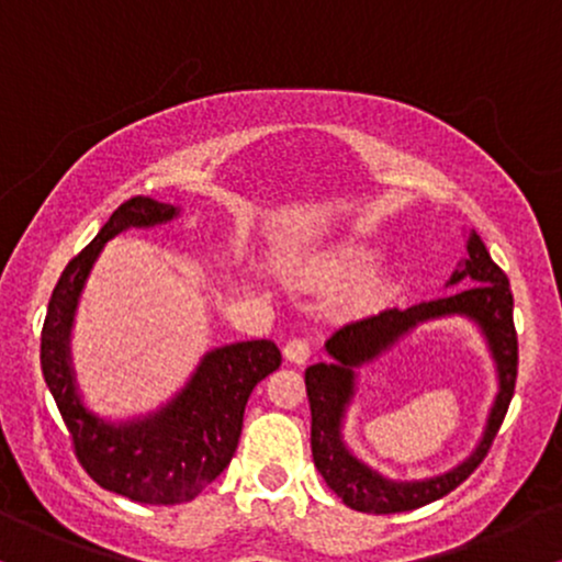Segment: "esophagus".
<instances>
[{
	"label": "esophagus",
	"mask_w": 562,
	"mask_h": 562,
	"mask_svg": "<svg viewBox=\"0 0 562 562\" xmlns=\"http://www.w3.org/2000/svg\"><path fill=\"white\" fill-rule=\"evenodd\" d=\"M282 351H285L288 362L303 364L308 359V353H312V346H308L306 338H293V340H288Z\"/></svg>",
	"instance_id": "34e87169"
}]
</instances>
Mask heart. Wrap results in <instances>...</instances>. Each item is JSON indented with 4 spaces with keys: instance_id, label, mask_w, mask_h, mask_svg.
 <instances>
[{
    "instance_id": "b5f03b06",
    "label": "heart",
    "mask_w": 562,
    "mask_h": 562,
    "mask_svg": "<svg viewBox=\"0 0 562 562\" xmlns=\"http://www.w3.org/2000/svg\"><path fill=\"white\" fill-rule=\"evenodd\" d=\"M378 250L364 243H344L338 248L317 254L303 263L301 277L312 285H346V282L362 280L375 267ZM385 295L383 282L372 280L362 288V301H378Z\"/></svg>"
}]
</instances>
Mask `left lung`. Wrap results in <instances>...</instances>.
I'll list each match as a JSON object with an SVG mask.
<instances>
[{
    "label": "left lung",
    "instance_id": "left-lung-1",
    "mask_svg": "<svg viewBox=\"0 0 562 562\" xmlns=\"http://www.w3.org/2000/svg\"><path fill=\"white\" fill-rule=\"evenodd\" d=\"M462 280L473 282V285L454 290L443 299L415 303L409 308L393 306L372 314V317L348 322L325 344L333 362H319L306 370L303 380H306V396L308 406H312L314 468L319 470L327 486L344 499V505L351 509L391 515L441 499V496L454 492L462 481L470 479V473L481 465L483 457L492 449L494 436L499 434L507 406L513 402L515 380H518V333H515L513 322V290H509L507 274L492 261L479 235H470L468 259L460 272L451 274L449 282L454 285ZM447 313H465L479 321L493 346L497 369L501 370V396L490 416L487 434L474 457L451 474L415 484L385 482L359 463L339 441V417L352 390V367L374 358L417 321L446 316Z\"/></svg>",
    "mask_w": 562,
    "mask_h": 562
}]
</instances>
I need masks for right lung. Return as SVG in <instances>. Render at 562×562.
I'll return each instance as SVG.
<instances>
[{"label":"right lung","mask_w":562,"mask_h":562,"mask_svg":"<svg viewBox=\"0 0 562 562\" xmlns=\"http://www.w3.org/2000/svg\"><path fill=\"white\" fill-rule=\"evenodd\" d=\"M173 216V205L147 195L121 203L94 240L63 269L42 327V372L70 434L76 460L102 488L142 505L190 502L224 473L240 441L248 396L282 362L272 340H245L211 351L187 389L147 420L108 425L83 409L68 367V330L89 267L102 243L119 232Z\"/></svg>","instance_id":"obj_1"}]
</instances>
